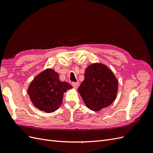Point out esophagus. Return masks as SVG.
<instances>
[{
    "label": "esophagus",
    "instance_id": "obj_1",
    "mask_svg": "<svg viewBox=\"0 0 153 153\" xmlns=\"http://www.w3.org/2000/svg\"><path fill=\"white\" fill-rule=\"evenodd\" d=\"M79 82H73L72 83V86L75 88V89H77V88L78 87V86H79Z\"/></svg>",
    "mask_w": 153,
    "mask_h": 153
}]
</instances>
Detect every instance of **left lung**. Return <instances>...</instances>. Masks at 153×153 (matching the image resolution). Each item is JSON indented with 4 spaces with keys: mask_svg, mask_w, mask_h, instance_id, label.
Wrapping results in <instances>:
<instances>
[{
    "mask_svg": "<svg viewBox=\"0 0 153 153\" xmlns=\"http://www.w3.org/2000/svg\"><path fill=\"white\" fill-rule=\"evenodd\" d=\"M118 80L103 64L94 63L85 69L84 80L78 89L88 108L100 111L112 104L117 97Z\"/></svg>",
    "mask_w": 153,
    "mask_h": 153,
    "instance_id": "left-lung-1",
    "label": "left lung"
}]
</instances>
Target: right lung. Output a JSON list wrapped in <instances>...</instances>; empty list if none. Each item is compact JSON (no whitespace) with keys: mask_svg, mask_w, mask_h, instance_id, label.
Listing matches in <instances>:
<instances>
[{"mask_svg":"<svg viewBox=\"0 0 153 153\" xmlns=\"http://www.w3.org/2000/svg\"><path fill=\"white\" fill-rule=\"evenodd\" d=\"M71 89L70 84L59 80L57 72L48 68L34 78L27 92L32 104L37 108L52 113L61 105L64 92Z\"/></svg>","mask_w":153,"mask_h":153,"instance_id":"obj_1","label":"right lung"}]
</instances>
